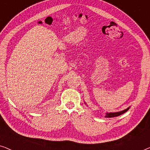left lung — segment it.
Listing matches in <instances>:
<instances>
[{
  "mask_svg": "<svg viewBox=\"0 0 150 150\" xmlns=\"http://www.w3.org/2000/svg\"><path fill=\"white\" fill-rule=\"evenodd\" d=\"M130 108V107H128L126 109H125L124 110H122V111L120 112H106V116L105 117H117L120 116L121 115L124 114V112H126V111H128V110Z\"/></svg>",
  "mask_w": 150,
  "mask_h": 150,
  "instance_id": "8db88e82",
  "label": "left lung"
}]
</instances>
